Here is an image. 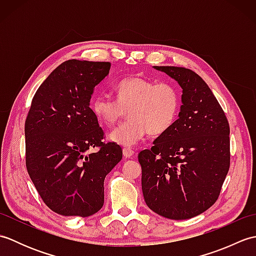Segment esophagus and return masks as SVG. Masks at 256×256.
Instances as JSON below:
<instances>
[{
    "label": "esophagus",
    "mask_w": 256,
    "mask_h": 256,
    "mask_svg": "<svg viewBox=\"0 0 256 256\" xmlns=\"http://www.w3.org/2000/svg\"><path fill=\"white\" fill-rule=\"evenodd\" d=\"M123 155H124L125 158H130V157H132L134 155V150L132 148H123Z\"/></svg>",
    "instance_id": "esophagus-1"
}]
</instances>
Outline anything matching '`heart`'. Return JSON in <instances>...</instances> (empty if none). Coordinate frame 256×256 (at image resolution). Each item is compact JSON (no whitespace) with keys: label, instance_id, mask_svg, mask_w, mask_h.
<instances>
[{"label":"heart","instance_id":"heart-1","mask_svg":"<svg viewBox=\"0 0 256 256\" xmlns=\"http://www.w3.org/2000/svg\"><path fill=\"white\" fill-rule=\"evenodd\" d=\"M114 91L116 100L104 94H96L91 110L106 126H113L128 111L130 118L110 134V140L118 145L131 148L148 132L152 135L165 133L178 116L180 96L170 84L132 77L120 80Z\"/></svg>","mask_w":256,"mask_h":256}]
</instances>
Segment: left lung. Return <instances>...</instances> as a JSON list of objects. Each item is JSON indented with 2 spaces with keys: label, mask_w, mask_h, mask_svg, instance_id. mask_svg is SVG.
Masks as SVG:
<instances>
[{
  "label": "left lung",
  "mask_w": 256,
  "mask_h": 256,
  "mask_svg": "<svg viewBox=\"0 0 256 256\" xmlns=\"http://www.w3.org/2000/svg\"><path fill=\"white\" fill-rule=\"evenodd\" d=\"M182 88L178 118L150 150L138 154L146 204L157 214L184 220L214 204L230 167V128L202 78L182 67L154 66Z\"/></svg>",
  "instance_id": "1"
}]
</instances>
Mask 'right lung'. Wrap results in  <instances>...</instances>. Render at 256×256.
Segmentation results:
<instances>
[{
	"label": "right lung",
	"mask_w": 256,
	"mask_h": 256,
	"mask_svg": "<svg viewBox=\"0 0 256 256\" xmlns=\"http://www.w3.org/2000/svg\"><path fill=\"white\" fill-rule=\"evenodd\" d=\"M110 62L70 59L48 76L32 98L25 122L26 168L47 206L86 218L104 202V179L122 160V148L104 144L90 108ZM92 147H100L88 156Z\"/></svg>",
	"instance_id": "right-lung-1"
}]
</instances>
